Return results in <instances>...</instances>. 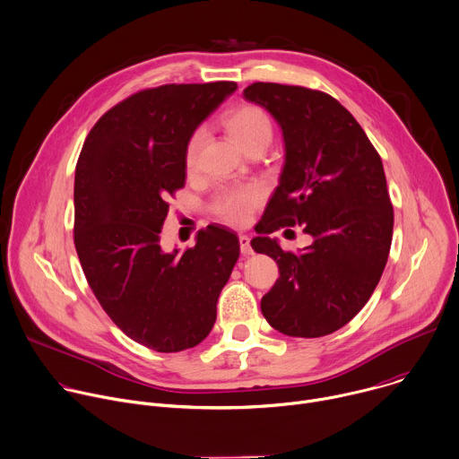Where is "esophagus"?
Masks as SVG:
<instances>
[{
    "instance_id": "esophagus-1",
    "label": "esophagus",
    "mask_w": 459,
    "mask_h": 459,
    "mask_svg": "<svg viewBox=\"0 0 459 459\" xmlns=\"http://www.w3.org/2000/svg\"><path fill=\"white\" fill-rule=\"evenodd\" d=\"M239 248H241L243 255H250L254 252L252 247H250V238L248 236H245V234L239 236Z\"/></svg>"
}]
</instances>
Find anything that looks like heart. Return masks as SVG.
I'll use <instances>...</instances> for the list:
<instances>
[{
  "label": "heart",
  "mask_w": 459,
  "mask_h": 459,
  "mask_svg": "<svg viewBox=\"0 0 459 459\" xmlns=\"http://www.w3.org/2000/svg\"><path fill=\"white\" fill-rule=\"evenodd\" d=\"M223 127L229 136L247 152L255 147H268L273 136V126L268 113L255 104H239L225 113ZM202 143V133H195L186 149V166L193 171L198 162V151ZM259 204V193L254 187L238 191H227L216 198V212L230 223H243L252 209Z\"/></svg>",
  "instance_id": "1"
}]
</instances>
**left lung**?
Returning a JSON list of instances; mask_svg holds the SVG:
<instances>
[{
	"instance_id": "left-lung-1",
	"label": "left lung",
	"mask_w": 459,
	"mask_h": 459,
	"mask_svg": "<svg viewBox=\"0 0 459 459\" xmlns=\"http://www.w3.org/2000/svg\"><path fill=\"white\" fill-rule=\"evenodd\" d=\"M243 97L275 118L284 140L279 186L250 241L279 266L261 312L284 335H330L364 308L387 263L394 216L380 155L325 91L254 82ZM297 224L315 238L299 255L267 236Z\"/></svg>"
}]
</instances>
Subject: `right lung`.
Here are the masks:
<instances>
[{"label":"right lung","instance_id":"add662e5","mask_svg":"<svg viewBox=\"0 0 459 459\" xmlns=\"http://www.w3.org/2000/svg\"><path fill=\"white\" fill-rule=\"evenodd\" d=\"M236 90L230 81L142 90L97 120L79 155L74 243L82 272L109 319L149 350L184 351L211 333L239 257L238 236L220 225L184 252L160 247L168 198L186 186L187 142Z\"/></svg>","mask_w":459,"mask_h":459}]
</instances>
